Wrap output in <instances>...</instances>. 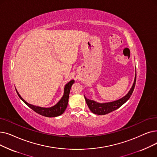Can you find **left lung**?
Instances as JSON below:
<instances>
[{
  "label": "left lung",
  "instance_id": "left-lung-1",
  "mask_svg": "<svg viewBox=\"0 0 157 157\" xmlns=\"http://www.w3.org/2000/svg\"><path fill=\"white\" fill-rule=\"evenodd\" d=\"M136 82V77H135V80H134L133 86L130 89V91L128 93V94L125 96H124L123 98L119 99L118 100H116L115 101L105 103H96L93 100H88L84 96L86 103L89 109H90V110L93 113L95 114H98V115H105L117 109L122 105H123V104L130 98V96L132 94V93L134 90V88H135Z\"/></svg>",
  "mask_w": 157,
  "mask_h": 157
}]
</instances>
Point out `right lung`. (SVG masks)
<instances>
[{
  "instance_id": "1",
  "label": "right lung",
  "mask_w": 157,
  "mask_h": 157,
  "mask_svg": "<svg viewBox=\"0 0 157 157\" xmlns=\"http://www.w3.org/2000/svg\"><path fill=\"white\" fill-rule=\"evenodd\" d=\"M74 83V80H71L70 82L67 84L65 87H64V95L62 97V98L59 100V101L54 106L50 107V108H43V107H37V106H34L33 105H31V104H29L27 103L23 98H21L18 91H17V93L20 97V98L23 101L26 105L33 109L34 112H36V113H38L41 116H45V117H56L61 115L63 114L64 110H66L67 105H68V98H69V94H70V91L71 87L72 84Z\"/></svg>"
}]
</instances>
